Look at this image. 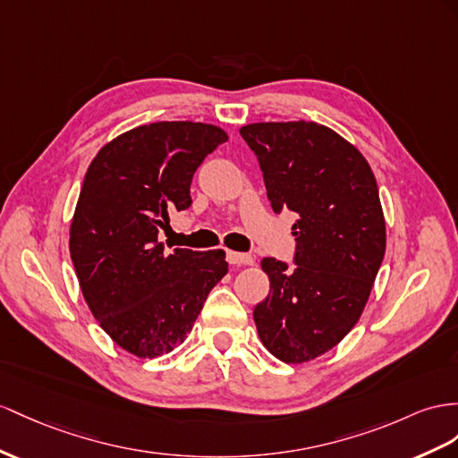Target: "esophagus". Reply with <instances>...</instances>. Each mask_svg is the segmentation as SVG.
<instances>
[{
  "label": "esophagus",
  "mask_w": 458,
  "mask_h": 458,
  "mask_svg": "<svg viewBox=\"0 0 458 458\" xmlns=\"http://www.w3.org/2000/svg\"><path fill=\"white\" fill-rule=\"evenodd\" d=\"M226 259L230 265H240V267H248L253 265L255 259L248 253H238V251H228L226 253Z\"/></svg>",
  "instance_id": "obj_1"
}]
</instances>
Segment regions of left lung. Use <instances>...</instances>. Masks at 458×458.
Instances as JSON below:
<instances>
[{
	"label": "left lung",
	"instance_id": "obj_1",
	"mask_svg": "<svg viewBox=\"0 0 458 458\" xmlns=\"http://www.w3.org/2000/svg\"><path fill=\"white\" fill-rule=\"evenodd\" d=\"M259 162L275 213L298 215L296 267L265 257L268 296L253 319L275 358L303 363L354 329L383 261L379 190L361 152L315 122H259L240 129Z\"/></svg>",
	"mask_w": 458,
	"mask_h": 458
}]
</instances>
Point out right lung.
<instances>
[{"mask_svg": "<svg viewBox=\"0 0 458 458\" xmlns=\"http://www.w3.org/2000/svg\"><path fill=\"white\" fill-rule=\"evenodd\" d=\"M225 129L157 122L117 135L92 158L69 226V253L90 313L137 358H158L191 333L228 273L222 250L164 253L158 228L191 205L195 170Z\"/></svg>", "mask_w": 458, "mask_h": 458, "instance_id": "obj_1", "label": "right lung"}]
</instances>
